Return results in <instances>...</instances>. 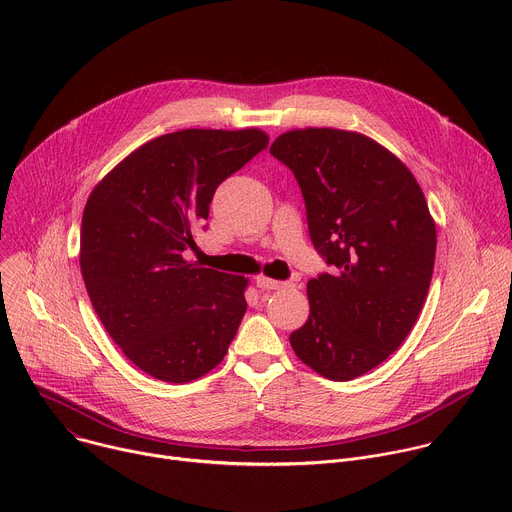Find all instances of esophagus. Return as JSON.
Returning <instances> with one entry per match:
<instances>
[{"instance_id": "34e87169", "label": "esophagus", "mask_w": 512, "mask_h": 512, "mask_svg": "<svg viewBox=\"0 0 512 512\" xmlns=\"http://www.w3.org/2000/svg\"><path fill=\"white\" fill-rule=\"evenodd\" d=\"M257 287L269 291V289H281V287H285V283L277 281V279H271V277H265V275H259L257 277Z\"/></svg>"}]
</instances>
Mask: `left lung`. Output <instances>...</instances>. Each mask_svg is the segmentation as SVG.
Here are the masks:
<instances>
[{"label": "left lung", "mask_w": 512, "mask_h": 512, "mask_svg": "<svg viewBox=\"0 0 512 512\" xmlns=\"http://www.w3.org/2000/svg\"><path fill=\"white\" fill-rule=\"evenodd\" d=\"M271 156L294 172L310 239L332 273L308 281V322L289 334L330 381L373 371L411 332L427 298L435 223L409 168L375 139L344 129L281 133Z\"/></svg>", "instance_id": "1"}]
</instances>
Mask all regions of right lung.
<instances>
[{
    "label": "right lung",
    "mask_w": 512,
    "mask_h": 512,
    "mask_svg": "<svg viewBox=\"0 0 512 512\" xmlns=\"http://www.w3.org/2000/svg\"><path fill=\"white\" fill-rule=\"evenodd\" d=\"M261 129H182L119 162L91 192L81 273L123 354L154 379L190 383L221 362L247 312L243 275L186 261L218 184L267 148Z\"/></svg>",
    "instance_id": "obj_1"
}]
</instances>
